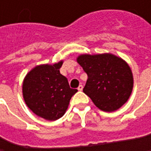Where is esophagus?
Masks as SVG:
<instances>
[{"mask_svg": "<svg viewBox=\"0 0 151 151\" xmlns=\"http://www.w3.org/2000/svg\"><path fill=\"white\" fill-rule=\"evenodd\" d=\"M78 91H82V90H83V86H82V85H79L78 87Z\"/></svg>", "mask_w": 151, "mask_h": 151, "instance_id": "34e87169", "label": "esophagus"}]
</instances>
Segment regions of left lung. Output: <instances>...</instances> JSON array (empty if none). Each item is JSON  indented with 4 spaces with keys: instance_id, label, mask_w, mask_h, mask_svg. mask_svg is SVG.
I'll return each mask as SVG.
<instances>
[{
    "instance_id": "left-lung-1",
    "label": "left lung",
    "mask_w": 151,
    "mask_h": 151,
    "mask_svg": "<svg viewBox=\"0 0 151 151\" xmlns=\"http://www.w3.org/2000/svg\"><path fill=\"white\" fill-rule=\"evenodd\" d=\"M77 62L87 74L83 92L105 112L124 105L131 95L134 78L131 68L122 58L111 53L81 54Z\"/></svg>"
}]
</instances>
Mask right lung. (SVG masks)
Masks as SVG:
<instances>
[{
  "label": "right lung",
  "instance_id": "1",
  "mask_svg": "<svg viewBox=\"0 0 151 151\" xmlns=\"http://www.w3.org/2000/svg\"><path fill=\"white\" fill-rule=\"evenodd\" d=\"M62 65L63 60L37 65L22 82V96L27 106L37 116L50 122L65 114L72 96L78 92L70 87L67 78L60 73Z\"/></svg>",
  "mask_w": 151,
  "mask_h": 151
}]
</instances>
